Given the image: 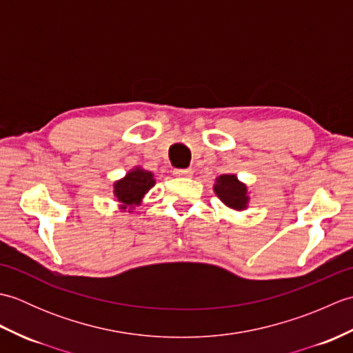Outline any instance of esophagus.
Wrapping results in <instances>:
<instances>
[{"mask_svg":"<svg viewBox=\"0 0 353 353\" xmlns=\"http://www.w3.org/2000/svg\"><path fill=\"white\" fill-rule=\"evenodd\" d=\"M174 176H177V177H191L192 176V170L191 168L174 170Z\"/></svg>","mask_w":353,"mask_h":353,"instance_id":"obj_1","label":"esophagus"}]
</instances>
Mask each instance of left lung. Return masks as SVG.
Segmentation results:
<instances>
[{"instance_id":"1","label":"left lung","mask_w":353,"mask_h":353,"mask_svg":"<svg viewBox=\"0 0 353 353\" xmlns=\"http://www.w3.org/2000/svg\"><path fill=\"white\" fill-rule=\"evenodd\" d=\"M214 192L224 205L234 211H244L249 206V190L247 185L238 181L235 174H221L215 179Z\"/></svg>"}]
</instances>
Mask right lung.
Segmentation results:
<instances>
[{
	"label": "right lung",
	"instance_id": "add662e5",
	"mask_svg": "<svg viewBox=\"0 0 353 353\" xmlns=\"http://www.w3.org/2000/svg\"><path fill=\"white\" fill-rule=\"evenodd\" d=\"M156 185V179L152 171L142 167H134L127 174L114 183V196L119 203V211L133 212V209L141 206L142 199Z\"/></svg>",
	"mask_w": 353,
	"mask_h": 353
}]
</instances>
